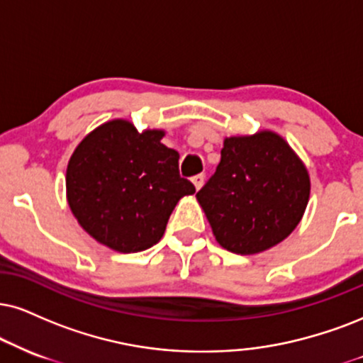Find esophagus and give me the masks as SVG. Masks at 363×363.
Segmentation results:
<instances>
[{"mask_svg":"<svg viewBox=\"0 0 363 363\" xmlns=\"http://www.w3.org/2000/svg\"><path fill=\"white\" fill-rule=\"evenodd\" d=\"M203 180H205L203 173H200V174H195V177L191 178V183H194L196 190H200V189H202V185H203Z\"/></svg>","mask_w":363,"mask_h":363,"instance_id":"1","label":"esophagus"}]
</instances>
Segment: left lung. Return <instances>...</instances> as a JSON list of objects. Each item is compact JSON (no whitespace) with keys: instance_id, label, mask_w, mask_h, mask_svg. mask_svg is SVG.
Returning <instances> with one entry per match:
<instances>
[{"instance_id":"obj_1","label":"left lung","mask_w":363,"mask_h":363,"mask_svg":"<svg viewBox=\"0 0 363 363\" xmlns=\"http://www.w3.org/2000/svg\"><path fill=\"white\" fill-rule=\"evenodd\" d=\"M196 200L223 249L257 254L296 229L310 200V177L279 134L232 136Z\"/></svg>"}]
</instances>
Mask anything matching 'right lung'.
<instances>
[{
	"instance_id": "right-lung-1",
	"label": "right lung",
	"mask_w": 363,
	"mask_h": 363,
	"mask_svg": "<svg viewBox=\"0 0 363 363\" xmlns=\"http://www.w3.org/2000/svg\"><path fill=\"white\" fill-rule=\"evenodd\" d=\"M164 131L138 133L114 119L89 133L67 167V200L84 230L118 252H140L163 237L174 205L194 195Z\"/></svg>"
}]
</instances>
